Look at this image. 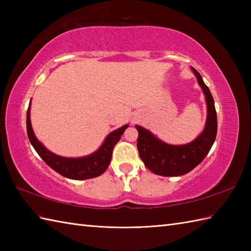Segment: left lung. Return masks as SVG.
<instances>
[{
  "mask_svg": "<svg viewBox=\"0 0 251 251\" xmlns=\"http://www.w3.org/2000/svg\"><path fill=\"white\" fill-rule=\"evenodd\" d=\"M197 81L205 94L207 103V121L204 131L194 141L184 146L167 145L150 131L136 126L139 132L137 139V148L139 155L148 169L152 173L164 177H177L190 173L206 157L214 145L217 136V112L209 88H208L201 74L192 68Z\"/></svg>",
  "mask_w": 251,
  "mask_h": 251,
  "instance_id": "8db88e82",
  "label": "left lung"
}]
</instances>
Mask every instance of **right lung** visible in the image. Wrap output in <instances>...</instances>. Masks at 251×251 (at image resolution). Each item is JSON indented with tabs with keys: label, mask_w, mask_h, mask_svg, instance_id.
<instances>
[{
	"label": "right lung",
	"mask_w": 251,
	"mask_h": 251,
	"mask_svg": "<svg viewBox=\"0 0 251 251\" xmlns=\"http://www.w3.org/2000/svg\"><path fill=\"white\" fill-rule=\"evenodd\" d=\"M127 127H128V125H124L121 128L112 131L106 137L103 145L100 147L99 150L93 153L92 155L79 158H68L51 153L36 139L31 126L30 105L28 111H26V132H28L31 145L33 146L37 154L55 172L60 174L63 177L74 180L90 179L103 174L105 169L109 167L114 146L120 141L121 136Z\"/></svg>",
	"instance_id": "add662e5"
}]
</instances>
